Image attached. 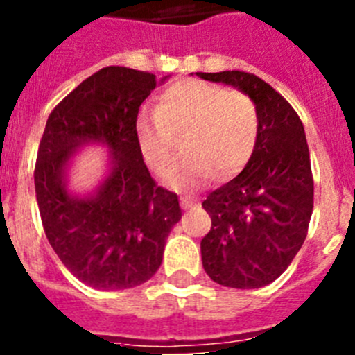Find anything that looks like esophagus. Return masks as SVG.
I'll use <instances>...</instances> for the list:
<instances>
[{"label":"esophagus","mask_w":355,"mask_h":355,"mask_svg":"<svg viewBox=\"0 0 355 355\" xmlns=\"http://www.w3.org/2000/svg\"><path fill=\"white\" fill-rule=\"evenodd\" d=\"M196 205H197L196 197H190V196L181 197V208L183 209H190L192 206H196Z\"/></svg>","instance_id":"obj_1"}]
</instances>
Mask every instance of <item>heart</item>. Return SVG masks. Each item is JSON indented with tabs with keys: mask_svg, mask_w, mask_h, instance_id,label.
<instances>
[{
	"mask_svg": "<svg viewBox=\"0 0 355 355\" xmlns=\"http://www.w3.org/2000/svg\"><path fill=\"white\" fill-rule=\"evenodd\" d=\"M188 133L192 155L174 165L165 181L192 190L213 178L227 180L245 167L258 146L259 114L252 97L199 80L171 85L158 97L156 112L137 117V139L146 162L165 172L175 158L174 135Z\"/></svg>",
	"mask_w": 355,
	"mask_h": 355,
	"instance_id": "heart-1",
	"label": "heart"
}]
</instances>
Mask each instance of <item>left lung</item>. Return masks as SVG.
<instances>
[{
	"mask_svg": "<svg viewBox=\"0 0 355 355\" xmlns=\"http://www.w3.org/2000/svg\"><path fill=\"white\" fill-rule=\"evenodd\" d=\"M197 76L247 94L259 114L252 158L202 202L211 216V229L200 240L202 266L222 286H266L293 261L311 220L313 175L304 126L290 103L261 78L241 71Z\"/></svg>",
	"mask_w": 355,
	"mask_h": 355,
	"instance_id": "left-lung-1",
	"label": "left lung"
}]
</instances>
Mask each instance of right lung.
<instances>
[{
    "label": "right lung",
    "mask_w": 355,
    "mask_h": 355,
    "mask_svg": "<svg viewBox=\"0 0 355 355\" xmlns=\"http://www.w3.org/2000/svg\"><path fill=\"white\" fill-rule=\"evenodd\" d=\"M167 80L105 67L62 99L46 122L35 165L44 231L69 272L96 290L149 281L181 220L178 196L156 187L137 139L140 105ZM89 145L109 149L107 171L96 187L80 193L70 187V171Z\"/></svg>",
    "instance_id": "1"
}]
</instances>
